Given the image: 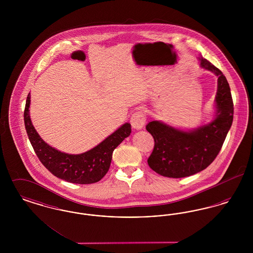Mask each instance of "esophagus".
<instances>
[{
    "label": "esophagus",
    "instance_id": "obj_1",
    "mask_svg": "<svg viewBox=\"0 0 253 253\" xmlns=\"http://www.w3.org/2000/svg\"><path fill=\"white\" fill-rule=\"evenodd\" d=\"M146 119H145L144 114L141 111H137L134 114H132L131 118V124L132 127L135 130H140L144 126Z\"/></svg>",
    "mask_w": 253,
    "mask_h": 253
}]
</instances>
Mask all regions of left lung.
Returning a JSON list of instances; mask_svg holds the SVG:
<instances>
[{"mask_svg":"<svg viewBox=\"0 0 253 253\" xmlns=\"http://www.w3.org/2000/svg\"><path fill=\"white\" fill-rule=\"evenodd\" d=\"M198 60L201 68L218 78L215 115L211 122L192 130L178 129L161 121L146 125L155 139L148 164L162 176L181 178L205 169L219 154L232 124L233 102L226 77L203 57Z\"/></svg>","mask_w":253,"mask_h":253,"instance_id":"obj_1","label":"left lung"}]
</instances>
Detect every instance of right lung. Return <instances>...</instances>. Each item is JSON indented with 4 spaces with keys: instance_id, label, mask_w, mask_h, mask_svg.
<instances>
[{
    "instance_id": "add662e5",
    "label": "right lung",
    "mask_w": 253,
    "mask_h": 253,
    "mask_svg": "<svg viewBox=\"0 0 253 253\" xmlns=\"http://www.w3.org/2000/svg\"><path fill=\"white\" fill-rule=\"evenodd\" d=\"M30 93L24 109V125L30 143L42 165L55 176L75 184H92L100 180L108 171L114 150L130 135L131 124L126 122L91 150L70 155L51 147L37 132L30 116Z\"/></svg>"
}]
</instances>
